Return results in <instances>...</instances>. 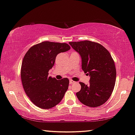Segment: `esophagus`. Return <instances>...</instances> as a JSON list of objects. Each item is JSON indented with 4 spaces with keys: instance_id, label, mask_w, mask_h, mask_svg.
Here are the masks:
<instances>
[{
    "instance_id": "obj_1",
    "label": "esophagus",
    "mask_w": 135,
    "mask_h": 135,
    "mask_svg": "<svg viewBox=\"0 0 135 135\" xmlns=\"http://www.w3.org/2000/svg\"><path fill=\"white\" fill-rule=\"evenodd\" d=\"M74 83H75L74 81H73V80H69V84H74Z\"/></svg>"
}]
</instances>
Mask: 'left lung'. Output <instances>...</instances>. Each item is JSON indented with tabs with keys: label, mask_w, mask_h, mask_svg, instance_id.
<instances>
[{
	"label": "left lung",
	"mask_w": 135,
	"mask_h": 135,
	"mask_svg": "<svg viewBox=\"0 0 135 135\" xmlns=\"http://www.w3.org/2000/svg\"><path fill=\"white\" fill-rule=\"evenodd\" d=\"M69 44L80 55L82 69L90 76L88 85L80 82L77 98L90 108L101 106L109 98L115 86L116 69L111 55L97 42L84 40Z\"/></svg>",
	"instance_id": "1"
}]
</instances>
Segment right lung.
<instances>
[{"label": "right lung", "instance_id": "right-lung-1", "mask_svg": "<svg viewBox=\"0 0 135 135\" xmlns=\"http://www.w3.org/2000/svg\"><path fill=\"white\" fill-rule=\"evenodd\" d=\"M71 47L66 43L45 41L29 49L21 64V79L25 93L38 108L50 109L58 104L68 89V78L49 77L57 55Z\"/></svg>", "mask_w": 135, "mask_h": 135}]
</instances>
